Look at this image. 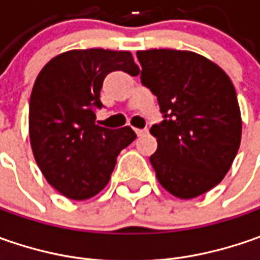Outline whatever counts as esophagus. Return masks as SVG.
Returning <instances> with one entry per match:
<instances>
[{
    "label": "esophagus",
    "mask_w": 260,
    "mask_h": 260,
    "mask_svg": "<svg viewBox=\"0 0 260 260\" xmlns=\"http://www.w3.org/2000/svg\"><path fill=\"white\" fill-rule=\"evenodd\" d=\"M135 132L137 136L147 135V128H135Z\"/></svg>",
    "instance_id": "esophagus-1"
}]
</instances>
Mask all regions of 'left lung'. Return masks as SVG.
I'll return each mask as SVG.
<instances>
[{"label":"left lung","mask_w":260,"mask_h":260,"mask_svg":"<svg viewBox=\"0 0 260 260\" xmlns=\"http://www.w3.org/2000/svg\"><path fill=\"white\" fill-rule=\"evenodd\" d=\"M142 85L157 98L164 120L150 127L157 181L178 198H195L220 184L235 160L242 118L225 72L186 50L137 52Z\"/></svg>","instance_id":"left-lung-1"}]
</instances>
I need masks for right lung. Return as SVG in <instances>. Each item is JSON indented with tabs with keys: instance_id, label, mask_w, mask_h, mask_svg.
<instances>
[{
	"instance_id": "add662e5",
	"label": "right lung",
	"mask_w": 260,
	"mask_h": 260,
	"mask_svg": "<svg viewBox=\"0 0 260 260\" xmlns=\"http://www.w3.org/2000/svg\"><path fill=\"white\" fill-rule=\"evenodd\" d=\"M136 76L130 52L71 50L53 57L36 79L28 111L30 143L47 182L71 200H86L108 184L118 153L136 139L127 125L96 124L105 76Z\"/></svg>"
}]
</instances>
